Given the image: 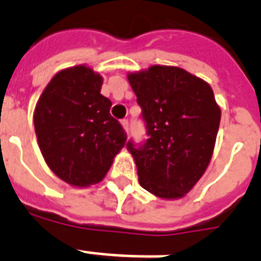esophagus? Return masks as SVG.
Listing matches in <instances>:
<instances>
[{
	"mask_svg": "<svg viewBox=\"0 0 261 261\" xmlns=\"http://www.w3.org/2000/svg\"><path fill=\"white\" fill-rule=\"evenodd\" d=\"M120 123H122V127H123V130H124V133H126V134H128V122H127L126 119H123Z\"/></svg>",
	"mask_w": 261,
	"mask_h": 261,
	"instance_id": "1",
	"label": "esophagus"
}]
</instances>
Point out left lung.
Instances as JSON below:
<instances>
[{"label": "left lung", "instance_id": "8db88e82", "mask_svg": "<svg viewBox=\"0 0 261 261\" xmlns=\"http://www.w3.org/2000/svg\"><path fill=\"white\" fill-rule=\"evenodd\" d=\"M142 108L145 145L127 147L142 188L157 198H184L211 161L221 122V107L211 87L177 66L153 65L127 74Z\"/></svg>", "mask_w": 261, "mask_h": 261}]
</instances>
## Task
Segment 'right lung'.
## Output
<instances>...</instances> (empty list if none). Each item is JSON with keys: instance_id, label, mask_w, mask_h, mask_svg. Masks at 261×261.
<instances>
[{"instance_id": "obj_1", "label": "right lung", "mask_w": 261, "mask_h": 261, "mask_svg": "<svg viewBox=\"0 0 261 261\" xmlns=\"http://www.w3.org/2000/svg\"><path fill=\"white\" fill-rule=\"evenodd\" d=\"M102 77L87 65L59 70L34 111L35 134L46 164L69 186L84 188L106 177L126 145L120 123L111 116Z\"/></svg>"}]
</instances>
